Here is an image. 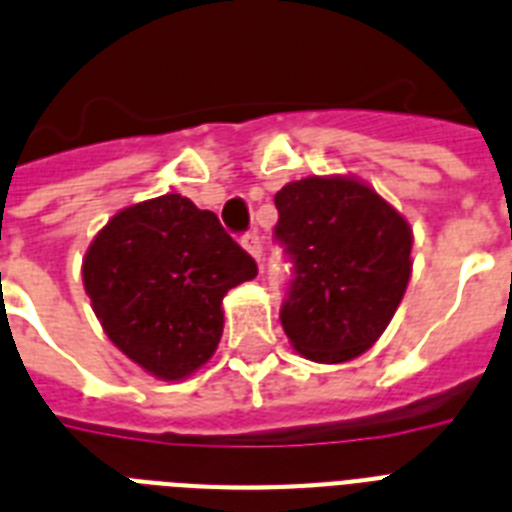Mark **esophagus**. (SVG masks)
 Masks as SVG:
<instances>
[{
	"label": "esophagus",
	"instance_id": "1",
	"mask_svg": "<svg viewBox=\"0 0 512 512\" xmlns=\"http://www.w3.org/2000/svg\"><path fill=\"white\" fill-rule=\"evenodd\" d=\"M242 247L247 249L249 255L255 257L257 263H260V257H263V239L257 234H244L242 236Z\"/></svg>",
	"mask_w": 512,
	"mask_h": 512
}]
</instances>
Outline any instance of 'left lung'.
Wrapping results in <instances>:
<instances>
[{
	"mask_svg": "<svg viewBox=\"0 0 512 512\" xmlns=\"http://www.w3.org/2000/svg\"><path fill=\"white\" fill-rule=\"evenodd\" d=\"M276 239L294 265L281 326L299 355L347 363L371 350L410 281V223L352 176H310L276 194Z\"/></svg>",
	"mask_w": 512,
	"mask_h": 512,
	"instance_id": "1",
	"label": "left lung"
}]
</instances>
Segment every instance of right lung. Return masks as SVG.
<instances>
[{"mask_svg": "<svg viewBox=\"0 0 512 512\" xmlns=\"http://www.w3.org/2000/svg\"><path fill=\"white\" fill-rule=\"evenodd\" d=\"M257 276L218 215L162 194L112 215L83 257V286L110 342L162 381L213 357L223 297Z\"/></svg>", "mask_w": 512, "mask_h": 512, "instance_id": "add662e5", "label": "right lung"}]
</instances>
